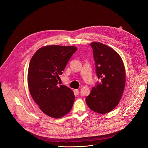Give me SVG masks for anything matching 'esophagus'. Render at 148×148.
<instances>
[{"mask_svg": "<svg viewBox=\"0 0 148 148\" xmlns=\"http://www.w3.org/2000/svg\"><path fill=\"white\" fill-rule=\"evenodd\" d=\"M74 92L76 94H79V90L78 89H76V90H74Z\"/></svg>", "mask_w": 148, "mask_h": 148, "instance_id": "1", "label": "esophagus"}]
</instances>
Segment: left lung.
Returning a JSON list of instances; mask_svg holds the SVG:
<instances>
[{"label": "left lung", "mask_w": 148, "mask_h": 148, "mask_svg": "<svg viewBox=\"0 0 148 148\" xmlns=\"http://www.w3.org/2000/svg\"><path fill=\"white\" fill-rule=\"evenodd\" d=\"M93 51L95 72L101 82H97L86 101L98 114H107L121 100L125 86V70L122 58L112 48L99 42L90 44Z\"/></svg>", "instance_id": "obj_1"}]
</instances>
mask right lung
Instances as JSON below:
<instances>
[{
  "label": "right lung",
  "instance_id": "obj_1",
  "mask_svg": "<svg viewBox=\"0 0 148 148\" xmlns=\"http://www.w3.org/2000/svg\"><path fill=\"white\" fill-rule=\"evenodd\" d=\"M77 50L74 46H47L30 60L27 81L31 96L41 111L53 118L66 115L73 107V91L66 86H58L57 78Z\"/></svg>",
  "mask_w": 148,
  "mask_h": 148
}]
</instances>
